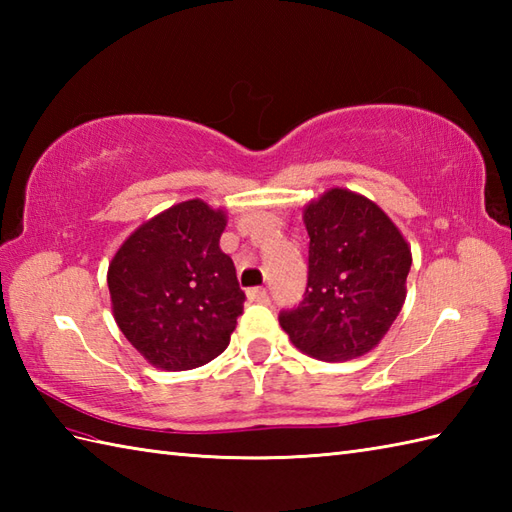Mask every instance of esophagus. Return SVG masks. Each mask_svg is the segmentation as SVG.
<instances>
[{"instance_id":"1","label":"esophagus","mask_w":512,"mask_h":512,"mask_svg":"<svg viewBox=\"0 0 512 512\" xmlns=\"http://www.w3.org/2000/svg\"><path fill=\"white\" fill-rule=\"evenodd\" d=\"M248 299L257 301V303H268V290L266 288H250Z\"/></svg>"}]
</instances>
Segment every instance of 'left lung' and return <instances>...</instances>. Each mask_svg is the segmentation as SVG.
Segmentation results:
<instances>
[{"label": "left lung", "instance_id": "obj_1", "mask_svg": "<svg viewBox=\"0 0 512 512\" xmlns=\"http://www.w3.org/2000/svg\"><path fill=\"white\" fill-rule=\"evenodd\" d=\"M308 288L279 325L301 352L352 361L383 341L407 297L411 248L378 204L330 189L303 209Z\"/></svg>", "mask_w": 512, "mask_h": 512}]
</instances>
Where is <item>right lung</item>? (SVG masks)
<instances>
[{"label": "right lung", "instance_id": "obj_1", "mask_svg": "<svg viewBox=\"0 0 512 512\" xmlns=\"http://www.w3.org/2000/svg\"><path fill=\"white\" fill-rule=\"evenodd\" d=\"M226 213L180 202L129 235L107 270L112 312L147 361L182 372L220 356L244 312L233 259L220 248Z\"/></svg>", "mask_w": 512, "mask_h": 512}]
</instances>
